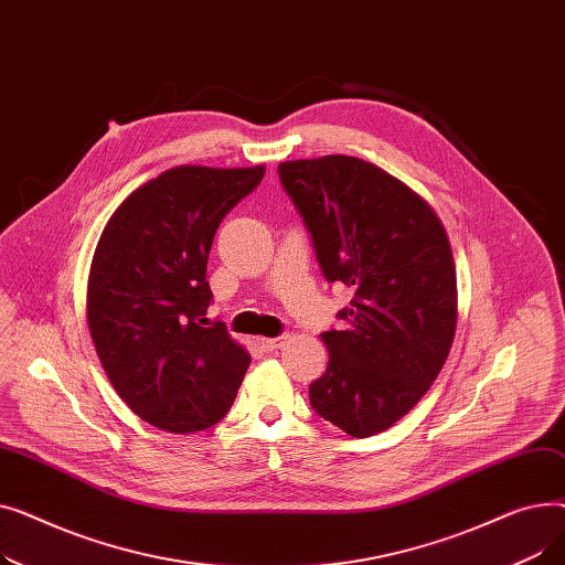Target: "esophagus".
I'll return each instance as SVG.
<instances>
[{
	"mask_svg": "<svg viewBox=\"0 0 565 565\" xmlns=\"http://www.w3.org/2000/svg\"><path fill=\"white\" fill-rule=\"evenodd\" d=\"M286 343V337H279V339H270V337H258V345L267 352H273L277 348H281Z\"/></svg>",
	"mask_w": 565,
	"mask_h": 565,
	"instance_id": "1",
	"label": "esophagus"
}]
</instances>
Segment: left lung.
Wrapping results in <instances>:
<instances>
[{
	"mask_svg": "<svg viewBox=\"0 0 565 565\" xmlns=\"http://www.w3.org/2000/svg\"><path fill=\"white\" fill-rule=\"evenodd\" d=\"M279 178L324 279L354 290L339 313L345 330L320 334L330 364L311 382V407L352 437L377 435L422 401L454 345L449 235L422 194L366 160H290Z\"/></svg>",
	"mask_w": 565,
	"mask_h": 565,
	"instance_id": "8db88e82",
	"label": "left lung"
}]
</instances>
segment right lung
<instances>
[{"mask_svg":"<svg viewBox=\"0 0 565 565\" xmlns=\"http://www.w3.org/2000/svg\"><path fill=\"white\" fill-rule=\"evenodd\" d=\"M265 167L183 164L137 188L107 220L86 284V322L116 394L139 419L188 435L217 424L249 352L203 322L213 237Z\"/></svg>","mask_w":565,"mask_h":565,"instance_id":"right-lung-1","label":"right lung"}]
</instances>
